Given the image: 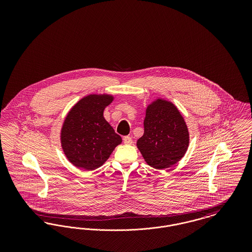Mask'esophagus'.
I'll use <instances>...</instances> for the list:
<instances>
[{
  "mask_svg": "<svg viewBox=\"0 0 252 252\" xmlns=\"http://www.w3.org/2000/svg\"><path fill=\"white\" fill-rule=\"evenodd\" d=\"M124 143H125V144H127V145L131 144L132 143H133L131 137H129V136H126V137H124Z\"/></svg>",
  "mask_w": 252,
  "mask_h": 252,
  "instance_id": "obj_1",
  "label": "esophagus"
}]
</instances>
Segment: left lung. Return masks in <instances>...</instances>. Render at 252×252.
Listing matches in <instances>:
<instances>
[{
  "label": "left lung",
  "instance_id": "8db88e82",
  "mask_svg": "<svg viewBox=\"0 0 252 252\" xmlns=\"http://www.w3.org/2000/svg\"><path fill=\"white\" fill-rule=\"evenodd\" d=\"M144 135L137 147L148 165L165 169L176 164L189 146V131L177 107L157 99L146 108Z\"/></svg>",
  "mask_w": 252,
  "mask_h": 252
}]
</instances>
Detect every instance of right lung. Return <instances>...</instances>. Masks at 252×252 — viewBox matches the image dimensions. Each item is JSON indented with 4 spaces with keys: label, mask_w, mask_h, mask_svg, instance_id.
I'll return each mask as SVG.
<instances>
[{
    "label": "right lung",
    "mask_w": 252,
    "mask_h": 252,
    "mask_svg": "<svg viewBox=\"0 0 252 252\" xmlns=\"http://www.w3.org/2000/svg\"><path fill=\"white\" fill-rule=\"evenodd\" d=\"M113 101L108 94H91L79 100L62 126L63 152L74 166L87 171L103 165L122 138L104 118V109Z\"/></svg>",
    "instance_id": "obj_1"
}]
</instances>
